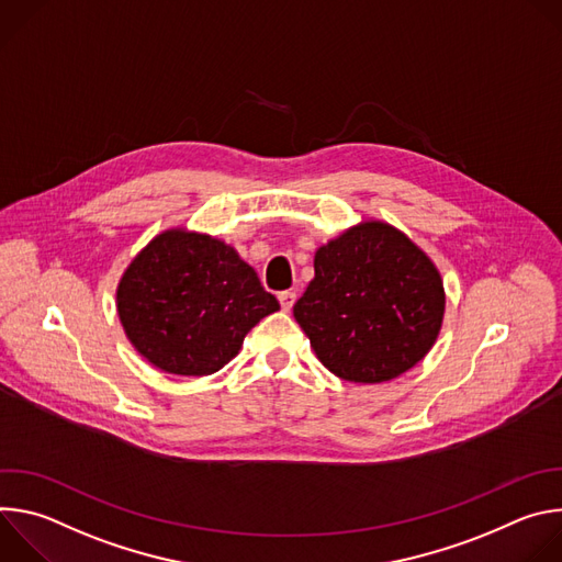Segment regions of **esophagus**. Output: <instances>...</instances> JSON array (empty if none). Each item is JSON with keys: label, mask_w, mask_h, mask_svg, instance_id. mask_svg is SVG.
I'll use <instances>...</instances> for the list:
<instances>
[{"label": "esophagus", "mask_w": 562, "mask_h": 562, "mask_svg": "<svg viewBox=\"0 0 562 562\" xmlns=\"http://www.w3.org/2000/svg\"><path fill=\"white\" fill-rule=\"evenodd\" d=\"M278 300H280L282 311H291L293 304H295V293L293 291H282V293H278Z\"/></svg>", "instance_id": "obj_1"}]
</instances>
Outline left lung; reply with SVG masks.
I'll use <instances>...</instances> for the list:
<instances>
[{"mask_svg": "<svg viewBox=\"0 0 562 562\" xmlns=\"http://www.w3.org/2000/svg\"><path fill=\"white\" fill-rule=\"evenodd\" d=\"M315 278L293 304L311 347L349 382H386L434 347L445 289L434 262L397 228L362 222L313 260Z\"/></svg>", "mask_w": 562, "mask_h": 562, "instance_id": "obj_1", "label": "left lung"}]
</instances>
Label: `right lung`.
Instances as JSON below:
<instances>
[{
  "label": "right lung",
  "instance_id": "1",
  "mask_svg": "<svg viewBox=\"0 0 562 562\" xmlns=\"http://www.w3.org/2000/svg\"><path fill=\"white\" fill-rule=\"evenodd\" d=\"M278 308L233 247L184 228L153 237L117 286V313L133 347L178 375L220 371Z\"/></svg>",
  "mask_w": 562,
  "mask_h": 562
}]
</instances>
